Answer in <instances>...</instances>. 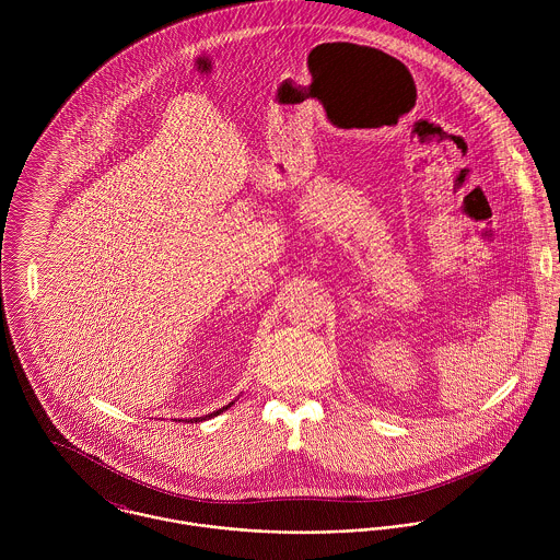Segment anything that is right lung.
<instances>
[{
    "mask_svg": "<svg viewBox=\"0 0 560 560\" xmlns=\"http://www.w3.org/2000/svg\"><path fill=\"white\" fill-rule=\"evenodd\" d=\"M231 405H226V407H222V409H218V411H213V413H209V416H205V418H196V422H200V420H207V418H213V416H218V413H222L224 409H229Z\"/></svg>",
    "mask_w": 560,
    "mask_h": 560,
    "instance_id": "add662e5",
    "label": "right lung"
}]
</instances>
